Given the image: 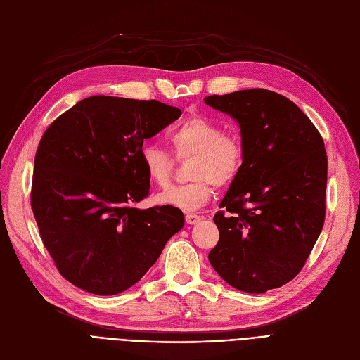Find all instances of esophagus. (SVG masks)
I'll return each instance as SVG.
<instances>
[{
	"label": "esophagus",
	"mask_w": 360,
	"mask_h": 360,
	"mask_svg": "<svg viewBox=\"0 0 360 360\" xmlns=\"http://www.w3.org/2000/svg\"><path fill=\"white\" fill-rule=\"evenodd\" d=\"M201 220V216H198V214H194V213H186L185 214V221L188 223V224H195V223H198Z\"/></svg>",
	"instance_id": "1"
}]
</instances>
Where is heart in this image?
<instances>
[{
	"mask_svg": "<svg viewBox=\"0 0 360 360\" xmlns=\"http://www.w3.org/2000/svg\"><path fill=\"white\" fill-rule=\"evenodd\" d=\"M169 144L176 159L191 158L188 162L190 182L175 185L158 195V202L178 209L198 210L210 200L213 184L228 185L239 175L243 165V144L238 136L223 132V127L205 117H190L170 129ZM139 159L151 184L160 188L172 179L175 160L169 151L155 143L140 147Z\"/></svg>",
	"mask_w": 360,
	"mask_h": 360,
	"instance_id": "heart-1",
	"label": "heart"
}]
</instances>
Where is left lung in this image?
Instances as JSON below:
<instances>
[{"mask_svg": "<svg viewBox=\"0 0 360 360\" xmlns=\"http://www.w3.org/2000/svg\"><path fill=\"white\" fill-rule=\"evenodd\" d=\"M204 102L240 127L243 165L214 214L220 233L209 259L232 288L264 293L305 266L326 219L323 137L292 101L266 89ZM231 212L226 215L225 212Z\"/></svg>", "mask_w": 360, "mask_h": 360, "instance_id": "obj_1", "label": "left lung"}]
</instances>
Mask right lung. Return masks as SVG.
<instances>
[{
    "instance_id": "1",
    "label": "right lung",
    "mask_w": 360,
    "mask_h": 360,
    "mask_svg": "<svg viewBox=\"0 0 360 360\" xmlns=\"http://www.w3.org/2000/svg\"><path fill=\"white\" fill-rule=\"evenodd\" d=\"M181 113L158 101L99 94L45 131L32 210L56 269L74 286L101 296L129 289L182 229L184 213L174 205L134 207L150 190L140 147Z\"/></svg>"
}]
</instances>
